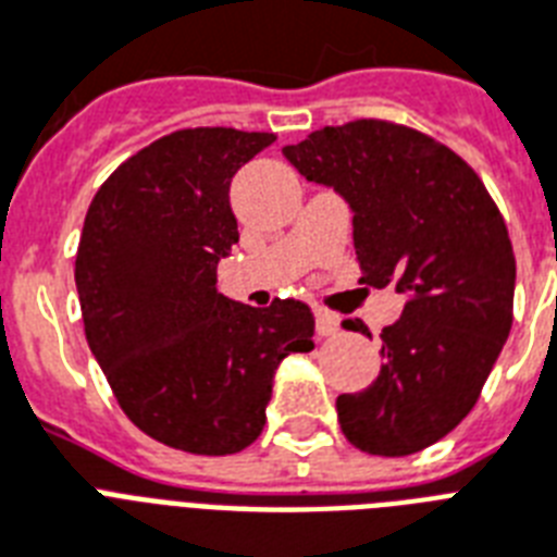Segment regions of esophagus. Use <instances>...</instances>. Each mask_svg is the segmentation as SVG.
<instances>
[{"label": "esophagus", "instance_id": "1", "mask_svg": "<svg viewBox=\"0 0 557 557\" xmlns=\"http://www.w3.org/2000/svg\"><path fill=\"white\" fill-rule=\"evenodd\" d=\"M314 330H318V335L321 338H330V335H338L341 332V318L338 314H332V312H318L314 314Z\"/></svg>", "mask_w": 557, "mask_h": 557}]
</instances>
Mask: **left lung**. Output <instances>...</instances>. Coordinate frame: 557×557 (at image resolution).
Masks as SVG:
<instances>
[{
	"mask_svg": "<svg viewBox=\"0 0 557 557\" xmlns=\"http://www.w3.org/2000/svg\"><path fill=\"white\" fill-rule=\"evenodd\" d=\"M283 156L349 201L361 283L405 297L401 318L381 332L379 379L335 401L341 431L379 457L424 450L471 413L509 338L506 219L471 164L413 126L361 117Z\"/></svg>",
	"mask_w": 557,
	"mask_h": 557,
	"instance_id": "8db88e82",
	"label": "left lung"
}]
</instances>
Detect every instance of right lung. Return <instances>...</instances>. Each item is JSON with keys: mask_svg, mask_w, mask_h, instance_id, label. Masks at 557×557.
Here are the masks:
<instances>
[{"mask_svg": "<svg viewBox=\"0 0 557 557\" xmlns=\"http://www.w3.org/2000/svg\"><path fill=\"white\" fill-rule=\"evenodd\" d=\"M274 141L178 129L129 156L86 210L74 283L91 356L129 422L187 454L248 448L277 364L314 347L300 300L253 309L216 292L219 260L239 243L231 178Z\"/></svg>", "mask_w": 557, "mask_h": 557, "instance_id": "add662e5", "label": "right lung"}]
</instances>
